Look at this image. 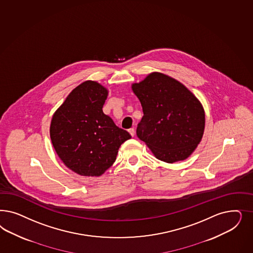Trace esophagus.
I'll use <instances>...</instances> for the list:
<instances>
[{"mask_svg":"<svg viewBox=\"0 0 253 253\" xmlns=\"http://www.w3.org/2000/svg\"><path fill=\"white\" fill-rule=\"evenodd\" d=\"M128 132L130 133V135L132 137H134V135H135V129H134L133 127H132V128H129V129H128Z\"/></svg>","mask_w":253,"mask_h":253,"instance_id":"34e87169","label":"esophagus"}]
</instances>
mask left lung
I'll list each match as a JSON object with an SVG mask.
<instances>
[{"instance_id": "obj_1", "label": "left lung", "mask_w": 253, "mask_h": 253, "mask_svg": "<svg viewBox=\"0 0 253 253\" xmlns=\"http://www.w3.org/2000/svg\"><path fill=\"white\" fill-rule=\"evenodd\" d=\"M132 89L143 111L138 138L161 161L186 159L204 132V110L198 99L179 82L159 73L149 74Z\"/></svg>"}]
</instances>
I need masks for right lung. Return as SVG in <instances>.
Masks as SVG:
<instances>
[{
	"mask_svg": "<svg viewBox=\"0 0 253 253\" xmlns=\"http://www.w3.org/2000/svg\"><path fill=\"white\" fill-rule=\"evenodd\" d=\"M108 91L97 82H84L54 114L50 137L57 155L82 176H100L114 164L118 149L131 138L103 113Z\"/></svg>",
	"mask_w": 253,
	"mask_h": 253,
	"instance_id": "add662e5",
	"label": "right lung"
}]
</instances>
